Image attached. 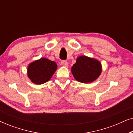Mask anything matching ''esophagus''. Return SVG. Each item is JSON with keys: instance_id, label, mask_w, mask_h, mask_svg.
<instances>
[{"instance_id": "1", "label": "esophagus", "mask_w": 133, "mask_h": 133, "mask_svg": "<svg viewBox=\"0 0 133 133\" xmlns=\"http://www.w3.org/2000/svg\"><path fill=\"white\" fill-rule=\"evenodd\" d=\"M61 63H62V65L63 66H64L67 67V66H68V62L66 61H62L61 62Z\"/></svg>"}]
</instances>
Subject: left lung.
Instances as JSON below:
<instances>
[{"mask_svg": "<svg viewBox=\"0 0 133 133\" xmlns=\"http://www.w3.org/2000/svg\"><path fill=\"white\" fill-rule=\"evenodd\" d=\"M101 63L87 56L78 57L71 68L74 77L82 83H90L95 81L101 74Z\"/></svg>", "mask_w": 133, "mask_h": 133, "instance_id": "8db88e82", "label": "left lung"}]
</instances>
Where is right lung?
I'll return each mask as SVG.
<instances>
[{
  "label": "right lung",
  "instance_id": "right-lung-1",
  "mask_svg": "<svg viewBox=\"0 0 133 133\" xmlns=\"http://www.w3.org/2000/svg\"><path fill=\"white\" fill-rule=\"evenodd\" d=\"M56 69V62L45 58H41L29 65L28 76L33 83L42 84L51 79Z\"/></svg>",
  "mask_w": 133,
  "mask_h": 133
}]
</instances>
